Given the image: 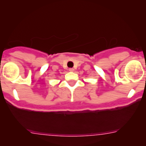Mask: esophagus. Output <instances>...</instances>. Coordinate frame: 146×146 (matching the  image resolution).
<instances>
[{
	"label": "esophagus",
	"instance_id": "esophagus-1",
	"mask_svg": "<svg viewBox=\"0 0 146 146\" xmlns=\"http://www.w3.org/2000/svg\"><path fill=\"white\" fill-rule=\"evenodd\" d=\"M68 71H74V69H73V68H68Z\"/></svg>",
	"mask_w": 146,
	"mask_h": 146
}]
</instances>
